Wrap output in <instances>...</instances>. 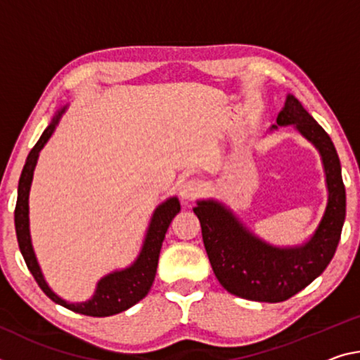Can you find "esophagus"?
<instances>
[{
	"mask_svg": "<svg viewBox=\"0 0 360 360\" xmlns=\"http://www.w3.org/2000/svg\"><path fill=\"white\" fill-rule=\"evenodd\" d=\"M202 192H203L202 181H198L195 178L182 181L181 186H179V195H181V198L184 202L193 200V198H197Z\"/></svg>",
	"mask_w": 360,
	"mask_h": 360,
	"instance_id": "obj_1",
	"label": "esophagus"
}]
</instances>
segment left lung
Returning <instances> with one entry per match:
<instances>
[{
  "label": "left lung",
  "mask_w": 360,
  "mask_h": 360,
  "mask_svg": "<svg viewBox=\"0 0 360 360\" xmlns=\"http://www.w3.org/2000/svg\"><path fill=\"white\" fill-rule=\"evenodd\" d=\"M293 127L316 147L322 160L328 198L322 219L304 243L277 247L256 236L233 211L214 198L197 200L193 213L202 226L203 245L219 283L245 300L278 303L292 298L321 276L338 247L346 216V191L338 153L330 136L293 94L271 131Z\"/></svg>",
  "instance_id": "left-lung-1"
}]
</instances>
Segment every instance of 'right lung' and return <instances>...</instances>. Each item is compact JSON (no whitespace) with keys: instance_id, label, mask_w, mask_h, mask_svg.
<instances>
[{"instance_id":"obj_1","label":"right lung","mask_w":360,"mask_h":360,"mask_svg":"<svg viewBox=\"0 0 360 360\" xmlns=\"http://www.w3.org/2000/svg\"><path fill=\"white\" fill-rule=\"evenodd\" d=\"M67 105L60 108L56 113L48 124V128L43 131L41 138L35 144V147L28 153L25 160V167L22 169L20 179H19V189H17V203L14 211V224H15V233L17 242H19L20 253L24 256L27 262V267L30 269L32 276L35 277L39 288L46 293L54 303L60 304L70 309L73 312L84 314V316L93 317H107L113 316V314L123 312L129 309L131 306L144 298L149 293V290L153 283L157 274L158 266V256L160 250H162V243L167 233L171 221L176 214L181 211V203L178 197H169L167 200L162 202L158 207L153 210V214L147 227L144 242L139 250V255L136 259L131 262L129 266L123 267V269H117L105 274L101 277V281L96 283L94 295L86 301H79V303H70L59 295L53 292L49 287L46 278L43 276L41 267L38 264L35 250H33L32 236H30V207H28V197H30V187L33 181V171H35L39 152L51 136L56 131V127L60 122V117L64 115Z\"/></svg>"}]
</instances>
